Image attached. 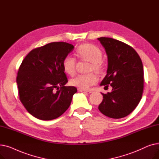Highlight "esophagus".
I'll return each instance as SVG.
<instances>
[{"instance_id":"1","label":"esophagus","mask_w":159,"mask_h":159,"mask_svg":"<svg viewBox=\"0 0 159 159\" xmlns=\"http://www.w3.org/2000/svg\"><path fill=\"white\" fill-rule=\"evenodd\" d=\"M79 91L82 93H91L92 91L90 90H84V89H79Z\"/></svg>"}]
</instances>
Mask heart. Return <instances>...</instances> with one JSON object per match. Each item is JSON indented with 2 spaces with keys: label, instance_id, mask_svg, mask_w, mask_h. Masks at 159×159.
Here are the masks:
<instances>
[{
  "label": "heart",
  "instance_id": "1",
  "mask_svg": "<svg viewBox=\"0 0 159 159\" xmlns=\"http://www.w3.org/2000/svg\"><path fill=\"white\" fill-rule=\"evenodd\" d=\"M77 55L81 58H85L91 62V70L97 71H102L103 67L102 60L103 54L98 47L92 44H83L77 49ZM62 68L64 71L68 75H73L75 72L76 59L75 58L67 56L62 61ZM98 81V77L94 73L79 74L70 80L71 86L77 87L81 89H88L91 86L93 85Z\"/></svg>",
  "mask_w": 159,
  "mask_h": 159
}]
</instances>
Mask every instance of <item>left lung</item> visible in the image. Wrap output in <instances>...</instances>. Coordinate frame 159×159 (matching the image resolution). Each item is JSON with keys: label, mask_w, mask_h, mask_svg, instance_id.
<instances>
[{"label": "left lung", "mask_w": 159, "mask_h": 159, "mask_svg": "<svg viewBox=\"0 0 159 159\" xmlns=\"http://www.w3.org/2000/svg\"><path fill=\"white\" fill-rule=\"evenodd\" d=\"M107 56V74L100 86L112 88L103 95L98 110L113 119L123 118L140 102L144 88V68L135 50L121 41L109 37L97 39Z\"/></svg>", "instance_id": "left-lung-1"}]
</instances>
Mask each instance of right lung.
<instances>
[{
	"instance_id": "1",
	"label": "right lung",
	"mask_w": 159,
	"mask_h": 159,
	"mask_svg": "<svg viewBox=\"0 0 159 159\" xmlns=\"http://www.w3.org/2000/svg\"><path fill=\"white\" fill-rule=\"evenodd\" d=\"M74 49L72 44L57 42L33 49L23 60L16 77L19 98L33 116L50 120L70 107L77 89L68 82L62 61Z\"/></svg>"
}]
</instances>
